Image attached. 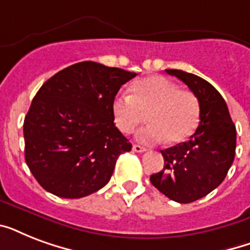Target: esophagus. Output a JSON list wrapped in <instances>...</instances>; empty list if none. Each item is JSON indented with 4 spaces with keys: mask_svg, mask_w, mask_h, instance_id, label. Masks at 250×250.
<instances>
[{
    "mask_svg": "<svg viewBox=\"0 0 250 250\" xmlns=\"http://www.w3.org/2000/svg\"><path fill=\"white\" fill-rule=\"evenodd\" d=\"M132 150H133V152H136V153H143V152H145V150H146V148H144V146H141V145L133 144Z\"/></svg>",
    "mask_w": 250,
    "mask_h": 250,
    "instance_id": "obj_1",
    "label": "esophagus"
}]
</instances>
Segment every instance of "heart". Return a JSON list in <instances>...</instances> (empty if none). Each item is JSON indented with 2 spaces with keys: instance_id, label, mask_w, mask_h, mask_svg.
I'll use <instances>...</instances> for the list:
<instances>
[{
  "instance_id": "heart-1",
  "label": "heart",
  "mask_w": 250,
  "mask_h": 250,
  "mask_svg": "<svg viewBox=\"0 0 250 250\" xmlns=\"http://www.w3.org/2000/svg\"><path fill=\"white\" fill-rule=\"evenodd\" d=\"M148 114L150 125L137 132V140L157 144L168 139L171 144L187 140L200 123V102L193 92L160 75L135 82L131 94H119L113 102L115 125L132 133Z\"/></svg>"
}]
</instances>
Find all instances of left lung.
Here are the masks:
<instances>
[{
	"mask_svg": "<svg viewBox=\"0 0 250 250\" xmlns=\"http://www.w3.org/2000/svg\"><path fill=\"white\" fill-rule=\"evenodd\" d=\"M188 85L200 102V125L189 140L161 150L164 168L150 183L172 201L189 204L215 189L229 172L236 150V128L221 93L200 76L166 70Z\"/></svg>",
	"mask_w": 250,
	"mask_h": 250,
	"instance_id": "8db88e82",
	"label": "left lung"
}]
</instances>
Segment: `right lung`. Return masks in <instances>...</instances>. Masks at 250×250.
I'll return each instance as SVG.
<instances>
[{"mask_svg":"<svg viewBox=\"0 0 250 250\" xmlns=\"http://www.w3.org/2000/svg\"><path fill=\"white\" fill-rule=\"evenodd\" d=\"M135 72L85 61L46 80L24 118L27 166L45 190L80 198L109 183L132 144L115 127L113 102Z\"/></svg>","mask_w":250,"mask_h":250,"instance_id":"obj_1","label":"right lung"}]
</instances>
